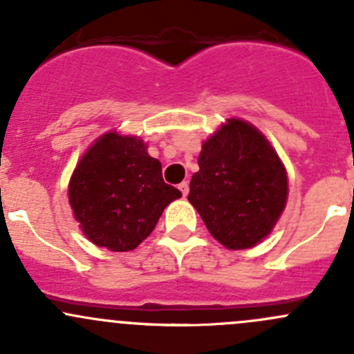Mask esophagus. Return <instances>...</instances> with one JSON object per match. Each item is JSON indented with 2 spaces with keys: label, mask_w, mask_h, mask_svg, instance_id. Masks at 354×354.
<instances>
[{
  "label": "esophagus",
  "mask_w": 354,
  "mask_h": 354,
  "mask_svg": "<svg viewBox=\"0 0 354 354\" xmlns=\"http://www.w3.org/2000/svg\"><path fill=\"white\" fill-rule=\"evenodd\" d=\"M178 188H180V192L183 194V197H187L188 190H190V187H188V181H183V183H180V185H178Z\"/></svg>",
  "instance_id": "1"
}]
</instances>
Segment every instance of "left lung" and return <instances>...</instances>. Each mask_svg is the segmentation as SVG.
<instances>
[{"label": "left lung", "instance_id": "left-lung-1", "mask_svg": "<svg viewBox=\"0 0 354 354\" xmlns=\"http://www.w3.org/2000/svg\"><path fill=\"white\" fill-rule=\"evenodd\" d=\"M198 167L188 200L221 245L245 250L269 236L286 207L288 174L253 124L227 120L203 142Z\"/></svg>", "mask_w": 354, "mask_h": 354}]
</instances>
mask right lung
<instances>
[{
    "label": "right lung",
    "mask_w": 354,
    "mask_h": 354,
    "mask_svg": "<svg viewBox=\"0 0 354 354\" xmlns=\"http://www.w3.org/2000/svg\"><path fill=\"white\" fill-rule=\"evenodd\" d=\"M160 162L144 140L109 131L78 160L68 200L85 236L111 252H130L154 231L181 192L164 183Z\"/></svg>",
    "instance_id": "1"
}]
</instances>
